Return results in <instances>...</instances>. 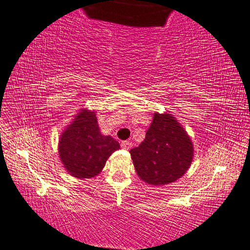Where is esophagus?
Wrapping results in <instances>:
<instances>
[{
  "mask_svg": "<svg viewBox=\"0 0 250 250\" xmlns=\"http://www.w3.org/2000/svg\"><path fill=\"white\" fill-rule=\"evenodd\" d=\"M121 146L124 149H129L130 147H132V143H130L129 141H124V142H122Z\"/></svg>",
  "mask_w": 250,
  "mask_h": 250,
  "instance_id": "obj_1",
  "label": "esophagus"
}]
</instances>
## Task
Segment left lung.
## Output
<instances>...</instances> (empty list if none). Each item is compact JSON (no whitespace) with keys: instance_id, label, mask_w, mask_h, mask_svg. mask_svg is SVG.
Wrapping results in <instances>:
<instances>
[{"instance_id":"left-lung-1","label":"left lung","mask_w":250,"mask_h":250,"mask_svg":"<svg viewBox=\"0 0 250 250\" xmlns=\"http://www.w3.org/2000/svg\"><path fill=\"white\" fill-rule=\"evenodd\" d=\"M193 152L187 130L168 113H154L144 141L129 151L137 175L149 186H164L183 176Z\"/></svg>"}]
</instances>
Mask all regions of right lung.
I'll return each mask as SVG.
<instances>
[{
	"instance_id": "1",
	"label": "right lung",
	"mask_w": 250,
	"mask_h": 250,
	"mask_svg": "<svg viewBox=\"0 0 250 250\" xmlns=\"http://www.w3.org/2000/svg\"><path fill=\"white\" fill-rule=\"evenodd\" d=\"M121 147L110 135H103L95 110L80 108L59 137L58 153L64 170L78 179L101 173L106 161Z\"/></svg>"
}]
</instances>
